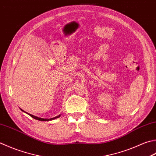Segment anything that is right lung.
<instances>
[{
	"mask_svg": "<svg viewBox=\"0 0 156 156\" xmlns=\"http://www.w3.org/2000/svg\"><path fill=\"white\" fill-rule=\"evenodd\" d=\"M21 111H23L22 109H21ZM23 112H24V111H23ZM26 113H27V112H26ZM29 114V115H30V116H31L32 118H34V119H36V120H40V121H49V120H54V119H56V118H59V117H60V115H57V116H56V117H54V118H53L47 119V118H41L36 117V116H35V115H33L30 114Z\"/></svg>",
	"mask_w": 156,
	"mask_h": 156,
	"instance_id": "1",
	"label": "right lung"
}]
</instances>
